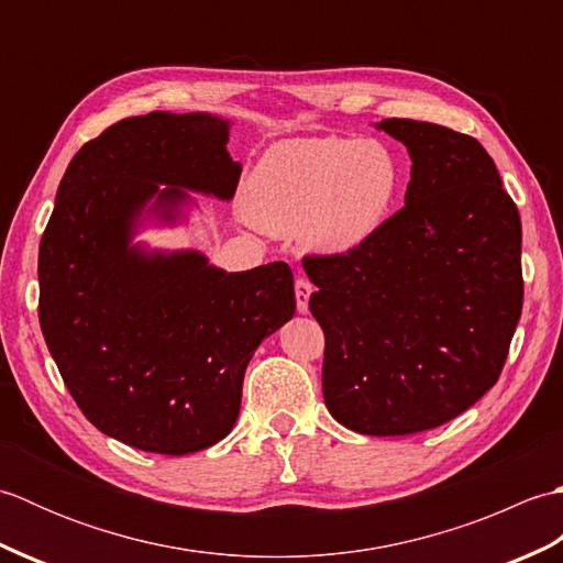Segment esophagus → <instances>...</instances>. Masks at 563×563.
<instances>
[{
  "label": "esophagus",
  "instance_id": "esophagus-1",
  "mask_svg": "<svg viewBox=\"0 0 563 563\" xmlns=\"http://www.w3.org/2000/svg\"><path fill=\"white\" fill-rule=\"evenodd\" d=\"M314 292V285L309 283L307 278H297L295 280V297H297V312L307 314L309 309V295Z\"/></svg>",
  "mask_w": 563,
  "mask_h": 563
}]
</instances>
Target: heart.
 Returning a JSON list of instances; mask_svg holds the SVG:
<instances>
[{"label":"heart","mask_w":563,"mask_h":563,"mask_svg":"<svg viewBox=\"0 0 563 563\" xmlns=\"http://www.w3.org/2000/svg\"><path fill=\"white\" fill-rule=\"evenodd\" d=\"M399 184V164L377 140L297 137L258 159L242 210L263 232L300 234L317 254L345 256L385 230Z\"/></svg>","instance_id":"obj_1"}]
</instances>
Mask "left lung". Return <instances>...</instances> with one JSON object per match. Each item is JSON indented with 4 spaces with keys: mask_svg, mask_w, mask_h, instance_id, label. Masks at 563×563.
Wrapping results in <instances>:
<instances>
[{
    "mask_svg": "<svg viewBox=\"0 0 563 563\" xmlns=\"http://www.w3.org/2000/svg\"><path fill=\"white\" fill-rule=\"evenodd\" d=\"M377 128L409 150L406 206L363 249L302 266L329 413L363 435H411L498 382L522 312V227L474 137L409 118Z\"/></svg>",
    "mask_w": 563,
    "mask_h": 563,
    "instance_id": "left-lung-1",
    "label": "left lung"
}]
</instances>
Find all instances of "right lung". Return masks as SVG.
<instances>
[{
	"label": "right lung",
	"mask_w": 563,
	"mask_h": 563,
	"mask_svg": "<svg viewBox=\"0 0 563 563\" xmlns=\"http://www.w3.org/2000/svg\"><path fill=\"white\" fill-rule=\"evenodd\" d=\"M227 140L210 113L125 118L69 162L41 239L47 351L81 413L130 448L178 457L220 442L251 355L295 314L288 263L227 273L200 251L133 244L142 214L174 224L188 190L234 196Z\"/></svg>",
	"instance_id": "1"
}]
</instances>
